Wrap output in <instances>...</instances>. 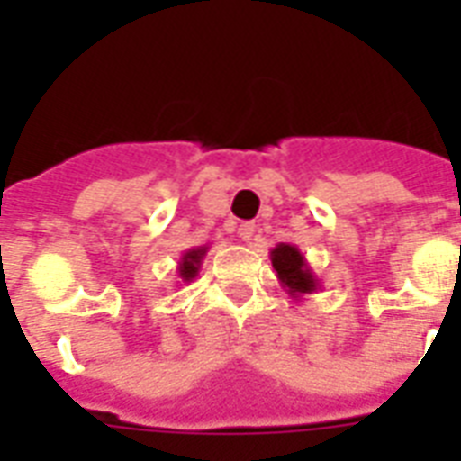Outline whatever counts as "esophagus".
Returning a JSON list of instances; mask_svg holds the SVG:
<instances>
[{
	"label": "esophagus",
	"instance_id": "esophagus-1",
	"mask_svg": "<svg viewBox=\"0 0 461 461\" xmlns=\"http://www.w3.org/2000/svg\"><path fill=\"white\" fill-rule=\"evenodd\" d=\"M253 231H256V224H253V222H241L237 227V234H239V239H241V241H251Z\"/></svg>",
	"mask_w": 461,
	"mask_h": 461
}]
</instances>
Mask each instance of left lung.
I'll return each instance as SVG.
<instances>
[{"mask_svg": "<svg viewBox=\"0 0 461 461\" xmlns=\"http://www.w3.org/2000/svg\"><path fill=\"white\" fill-rule=\"evenodd\" d=\"M270 260H273L277 280L294 302H302V296L313 294L321 289V282L306 263V256L299 251V246L277 244L270 251Z\"/></svg>", "mask_w": 461, "mask_h": 461, "instance_id": "obj_1", "label": "left lung"}]
</instances>
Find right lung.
Returning <instances> with one entry per match:
<instances>
[{
	"label": "right lung",
	"mask_w": 461,
	"mask_h": 461,
	"mask_svg": "<svg viewBox=\"0 0 461 461\" xmlns=\"http://www.w3.org/2000/svg\"><path fill=\"white\" fill-rule=\"evenodd\" d=\"M210 246H194V249H188V251L181 253L179 266H176V275H179V282L176 285H188V282H194L201 273L203 258H205V253H208Z\"/></svg>",
	"instance_id": "right-lung-1"
}]
</instances>
